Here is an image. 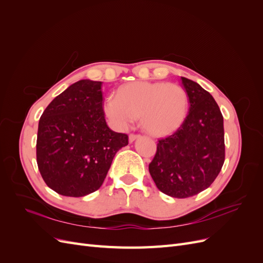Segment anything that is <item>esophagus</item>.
Instances as JSON below:
<instances>
[{"label":"esophagus","mask_w":263,"mask_h":263,"mask_svg":"<svg viewBox=\"0 0 263 263\" xmlns=\"http://www.w3.org/2000/svg\"><path fill=\"white\" fill-rule=\"evenodd\" d=\"M140 137V135H135V134H130L129 135V137H128V139H129V142H133V141H135L136 139H138Z\"/></svg>","instance_id":"obj_1"}]
</instances>
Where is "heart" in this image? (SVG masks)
I'll use <instances>...</instances> for the list:
<instances>
[{"label":"heart","instance_id":"b5f03b06","mask_svg":"<svg viewBox=\"0 0 263 263\" xmlns=\"http://www.w3.org/2000/svg\"><path fill=\"white\" fill-rule=\"evenodd\" d=\"M187 109V94L176 83L129 82L118 87L116 98L104 102V113L117 128L125 129L140 117L142 128L156 137L178 130Z\"/></svg>","mask_w":263,"mask_h":263}]
</instances>
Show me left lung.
<instances>
[{
    "label": "left lung",
    "mask_w": 263,
    "mask_h": 263,
    "mask_svg": "<svg viewBox=\"0 0 263 263\" xmlns=\"http://www.w3.org/2000/svg\"><path fill=\"white\" fill-rule=\"evenodd\" d=\"M189 97V113L180 128L160 139L149 164L162 193L185 198L208 189L225 161L224 118L216 101L203 87L181 77Z\"/></svg>",
    "instance_id": "left-lung-1"
}]
</instances>
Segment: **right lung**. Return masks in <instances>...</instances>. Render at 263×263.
<instances>
[{"label": "right lung", "mask_w": 263, "mask_h": 263, "mask_svg": "<svg viewBox=\"0 0 263 263\" xmlns=\"http://www.w3.org/2000/svg\"><path fill=\"white\" fill-rule=\"evenodd\" d=\"M126 134L105 121L102 82L80 80L54 98L39 119L36 156L46 184L58 194L80 197L99 190Z\"/></svg>", "instance_id": "right-lung-1"}]
</instances>
